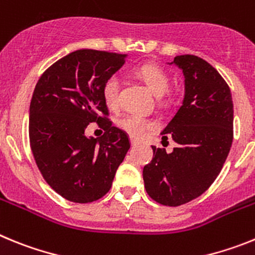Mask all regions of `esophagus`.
<instances>
[{
  "label": "esophagus",
  "mask_w": 255,
  "mask_h": 255,
  "mask_svg": "<svg viewBox=\"0 0 255 255\" xmlns=\"http://www.w3.org/2000/svg\"><path fill=\"white\" fill-rule=\"evenodd\" d=\"M130 141H131V145H132V147H135V145H136V144H138V141H136V140H135V139H130Z\"/></svg>",
  "instance_id": "1"
}]
</instances>
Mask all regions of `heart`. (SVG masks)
Segmentation results:
<instances>
[{
	"instance_id": "1",
	"label": "heart",
	"mask_w": 255,
	"mask_h": 255,
	"mask_svg": "<svg viewBox=\"0 0 255 255\" xmlns=\"http://www.w3.org/2000/svg\"><path fill=\"white\" fill-rule=\"evenodd\" d=\"M134 73L157 96H162L168 91L170 78L159 65L153 62L141 64L135 67ZM119 93H120V78L116 74H112L106 79L102 85L103 100L108 107H115L117 105ZM117 126L132 138H143L144 135L154 129L155 123L141 115L126 114L117 119Z\"/></svg>"
}]
</instances>
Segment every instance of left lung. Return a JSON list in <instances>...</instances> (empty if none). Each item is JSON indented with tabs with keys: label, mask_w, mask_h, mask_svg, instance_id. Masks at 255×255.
I'll use <instances>...</instances> for the list:
<instances>
[{
	"label": "left lung",
	"mask_w": 255,
	"mask_h": 255,
	"mask_svg": "<svg viewBox=\"0 0 255 255\" xmlns=\"http://www.w3.org/2000/svg\"><path fill=\"white\" fill-rule=\"evenodd\" d=\"M172 64L184 73L185 96L161 134L177 147L171 153L152 147L143 180L153 200L177 207L203 194L224 167L234 138V105L227 83L206 60L181 55Z\"/></svg>",
	"instance_id": "8db88e82"
}]
</instances>
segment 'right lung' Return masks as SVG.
I'll use <instances>...</instances> for the list:
<instances>
[{
  "instance_id": "add662e5",
  "label": "right lung",
  "mask_w": 255,
  "mask_h": 255,
  "mask_svg": "<svg viewBox=\"0 0 255 255\" xmlns=\"http://www.w3.org/2000/svg\"><path fill=\"white\" fill-rule=\"evenodd\" d=\"M126 55L78 49L42 74L29 108V140L47 184L74 203H91L108 193L130 148L125 131L112 126L103 82L125 64ZM91 122L101 138L84 132Z\"/></svg>"
}]
</instances>
